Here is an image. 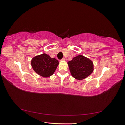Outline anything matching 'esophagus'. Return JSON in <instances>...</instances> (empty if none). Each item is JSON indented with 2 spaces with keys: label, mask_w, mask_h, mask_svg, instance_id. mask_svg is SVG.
Segmentation results:
<instances>
[{
  "label": "esophagus",
  "mask_w": 125,
  "mask_h": 125,
  "mask_svg": "<svg viewBox=\"0 0 125 125\" xmlns=\"http://www.w3.org/2000/svg\"><path fill=\"white\" fill-rule=\"evenodd\" d=\"M65 60V59L64 58H63L62 60H61V61H64Z\"/></svg>",
  "instance_id": "34e87169"
}]
</instances>
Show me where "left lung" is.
Wrapping results in <instances>:
<instances>
[{
	"mask_svg": "<svg viewBox=\"0 0 125 125\" xmlns=\"http://www.w3.org/2000/svg\"><path fill=\"white\" fill-rule=\"evenodd\" d=\"M72 77L78 80H83L89 76L94 71L92 61L80 54L68 62Z\"/></svg>",
	"mask_w": 125,
	"mask_h": 125,
	"instance_id": "8db88e82",
	"label": "left lung"
}]
</instances>
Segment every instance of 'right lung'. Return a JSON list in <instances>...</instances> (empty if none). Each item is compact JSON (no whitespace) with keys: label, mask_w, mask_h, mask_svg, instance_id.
Returning a JSON list of instances; mask_svg holds the SVG:
<instances>
[{"label":"right lung","mask_w":125,"mask_h":125,"mask_svg":"<svg viewBox=\"0 0 125 125\" xmlns=\"http://www.w3.org/2000/svg\"><path fill=\"white\" fill-rule=\"evenodd\" d=\"M31 64L36 73L41 77L47 78L53 75L59 62L56 58H52L48 54L43 53L32 58Z\"/></svg>","instance_id":"right-lung-1"}]
</instances>
